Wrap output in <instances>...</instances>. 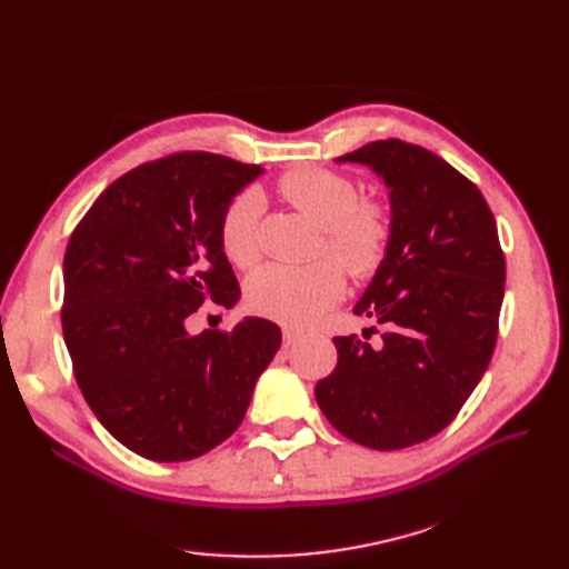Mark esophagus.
<instances>
[{
  "mask_svg": "<svg viewBox=\"0 0 569 569\" xmlns=\"http://www.w3.org/2000/svg\"><path fill=\"white\" fill-rule=\"evenodd\" d=\"M282 337H284V343L289 347V343L299 341V339L303 337V332H301V330H295V327H284V330H282Z\"/></svg>",
  "mask_w": 569,
  "mask_h": 569,
  "instance_id": "34e87169",
  "label": "esophagus"
}]
</instances>
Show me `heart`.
I'll list each match as a JSON object with an SVG mask.
<instances>
[{
  "mask_svg": "<svg viewBox=\"0 0 569 569\" xmlns=\"http://www.w3.org/2000/svg\"><path fill=\"white\" fill-rule=\"evenodd\" d=\"M280 194L325 230V247L353 278L380 270L391 242V211L377 199H360L358 184L327 168L291 170L278 182ZM263 197L244 189L220 218V247L239 268L261 256ZM339 262V263H340ZM338 263V264H339ZM332 258L311 266L268 263L247 280V306L256 316L289 327L320 318L347 291V272Z\"/></svg>",
  "mask_w": 569,
  "mask_h": 569,
  "instance_id": "obj_1",
  "label": "heart"
}]
</instances>
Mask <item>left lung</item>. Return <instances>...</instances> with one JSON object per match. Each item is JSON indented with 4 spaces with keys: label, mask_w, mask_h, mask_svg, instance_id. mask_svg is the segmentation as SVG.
Masks as SVG:
<instances>
[{
    "label": "left lung",
    "mask_w": 569,
    "mask_h": 569,
    "mask_svg": "<svg viewBox=\"0 0 569 569\" xmlns=\"http://www.w3.org/2000/svg\"><path fill=\"white\" fill-rule=\"evenodd\" d=\"M337 161L363 163L389 187V251L353 306L387 332L380 349L335 337L337 368L316 399L343 437L396 451L449 427L489 368L506 258L489 203L437 153L377 140Z\"/></svg>",
    "instance_id": "8db88e82"
}]
</instances>
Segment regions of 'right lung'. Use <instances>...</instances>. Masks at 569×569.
I'll return each mask as SVG.
<instances>
[{
	"label": "right lung",
	"instance_id": "right-lung-1",
	"mask_svg": "<svg viewBox=\"0 0 569 569\" xmlns=\"http://www.w3.org/2000/svg\"><path fill=\"white\" fill-rule=\"evenodd\" d=\"M261 173L206 151L142 163L99 194L68 239L61 327L76 382L137 456L180 462L216 449L280 349V327L263 318L187 332L206 299L239 301L220 218Z\"/></svg>",
	"mask_w": 569,
	"mask_h": 569
}]
</instances>
